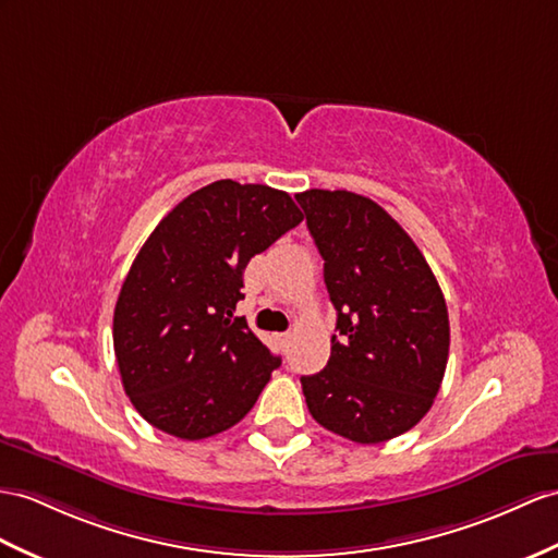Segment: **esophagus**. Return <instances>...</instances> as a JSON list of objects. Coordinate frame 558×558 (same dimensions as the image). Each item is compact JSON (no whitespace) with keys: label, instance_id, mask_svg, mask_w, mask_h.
Segmentation results:
<instances>
[{"label":"esophagus","instance_id":"34e87169","mask_svg":"<svg viewBox=\"0 0 558 558\" xmlns=\"http://www.w3.org/2000/svg\"><path fill=\"white\" fill-rule=\"evenodd\" d=\"M275 338H277V343H279L281 348H289V345H291V333H277Z\"/></svg>","mask_w":558,"mask_h":558}]
</instances>
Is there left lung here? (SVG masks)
I'll list each match as a JSON object with an SVG mask.
<instances>
[{
    "instance_id": "8db88e82",
    "label": "left lung",
    "mask_w": 558,
    "mask_h": 558,
    "mask_svg": "<svg viewBox=\"0 0 558 558\" xmlns=\"http://www.w3.org/2000/svg\"><path fill=\"white\" fill-rule=\"evenodd\" d=\"M295 201L338 312L329 362L301 378L307 410L352 442L398 438L426 416L442 384L450 355L442 291L410 234L372 198L310 189Z\"/></svg>"
}]
</instances>
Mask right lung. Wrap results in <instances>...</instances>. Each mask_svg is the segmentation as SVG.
I'll use <instances>...</instances> for the list:
<instances>
[{
  "label": "right lung",
  "instance_id": "obj_1",
  "mask_svg": "<svg viewBox=\"0 0 558 558\" xmlns=\"http://www.w3.org/2000/svg\"><path fill=\"white\" fill-rule=\"evenodd\" d=\"M303 222L287 192L220 180L162 217L134 257L113 312L128 398L182 440L217 436L251 412L281 357L243 317V269Z\"/></svg>",
  "mask_w": 558,
  "mask_h": 558
}]
</instances>
